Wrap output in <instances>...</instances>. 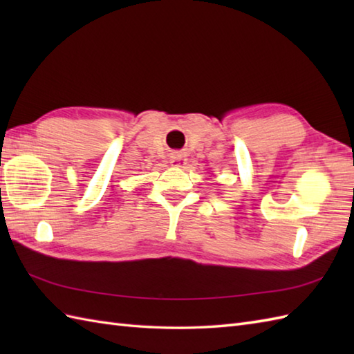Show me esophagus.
<instances>
[{"label":"esophagus","mask_w":354,"mask_h":354,"mask_svg":"<svg viewBox=\"0 0 354 354\" xmlns=\"http://www.w3.org/2000/svg\"><path fill=\"white\" fill-rule=\"evenodd\" d=\"M187 162V158L183 152H173L170 155V164L175 165V167H183Z\"/></svg>","instance_id":"1"}]
</instances>
